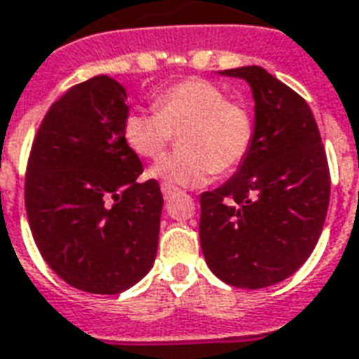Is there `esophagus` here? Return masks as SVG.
Masks as SVG:
<instances>
[{
  "label": "esophagus",
  "instance_id": "esophagus-1",
  "mask_svg": "<svg viewBox=\"0 0 359 359\" xmlns=\"http://www.w3.org/2000/svg\"><path fill=\"white\" fill-rule=\"evenodd\" d=\"M177 192H179V190H177L175 187H169V184H161V194H163V198H165V200H171L172 196H175Z\"/></svg>",
  "mask_w": 359,
  "mask_h": 359
}]
</instances>
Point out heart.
<instances>
[{"mask_svg": "<svg viewBox=\"0 0 359 359\" xmlns=\"http://www.w3.org/2000/svg\"><path fill=\"white\" fill-rule=\"evenodd\" d=\"M152 110H133L123 119V139L140 158L156 159L179 135L180 150L150 169L169 187H200L211 175L240 169L255 142V116L222 87L190 78L156 95Z\"/></svg>", "mask_w": 359, "mask_h": 359, "instance_id": "heart-1", "label": "heart"}]
</instances>
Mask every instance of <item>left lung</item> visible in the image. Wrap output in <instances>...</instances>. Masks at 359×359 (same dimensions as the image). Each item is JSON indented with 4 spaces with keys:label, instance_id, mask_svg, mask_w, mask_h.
Instances as JSON below:
<instances>
[{
    "label": "left lung",
    "instance_id": "left-lung-1",
    "mask_svg": "<svg viewBox=\"0 0 359 359\" xmlns=\"http://www.w3.org/2000/svg\"><path fill=\"white\" fill-rule=\"evenodd\" d=\"M255 97V142L238 172L200 196L207 266L228 285L261 289L314 251L331 194L327 156L306 100L261 66L224 70Z\"/></svg>",
    "mask_w": 359,
    "mask_h": 359
}]
</instances>
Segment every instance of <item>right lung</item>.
<instances>
[{
	"mask_svg": "<svg viewBox=\"0 0 359 359\" xmlns=\"http://www.w3.org/2000/svg\"><path fill=\"white\" fill-rule=\"evenodd\" d=\"M123 85L95 76L45 114L26 167L32 236L58 278L87 293L118 294L142 280L158 253L163 196L123 139Z\"/></svg>",
	"mask_w": 359,
	"mask_h": 359,
	"instance_id": "obj_1",
	"label": "right lung"
}]
</instances>
